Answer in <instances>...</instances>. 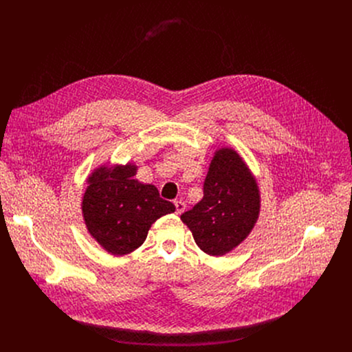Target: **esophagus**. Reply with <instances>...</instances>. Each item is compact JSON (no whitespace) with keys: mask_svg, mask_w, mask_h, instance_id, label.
<instances>
[{"mask_svg":"<svg viewBox=\"0 0 352 352\" xmlns=\"http://www.w3.org/2000/svg\"><path fill=\"white\" fill-rule=\"evenodd\" d=\"M174 205H175V210H177V214H181V213L185 210V204L182 202V200H175Z\"/></svg>","mask_w":352,"mask_h":352,"instance_id":"obj_1","label":"esophagus"}]
</instances>
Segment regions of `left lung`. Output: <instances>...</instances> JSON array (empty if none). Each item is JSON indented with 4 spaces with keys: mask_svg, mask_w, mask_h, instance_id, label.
Listing matches in <instances>:
<instances>
[{
    "mask_svg": "<svg viewBox=\"0 0 352 352\" xmlns=\"http://www.w3.org/2000/svg\"><path fill=\"white\" fill-rule=\"evenodd\" d=\"M259 188L249 168L232 148L216 152L204 197L181 216L195 242L208 255L221 256L238 246L259 217Z\"/></svg>",
    "mask_w": 352,
    "mask_h": 352,
    "instance_id": "8db88e82",
    "label": "left lung"
}]
</instances>
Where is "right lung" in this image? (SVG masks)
Returning a JSON list of instances; mask_svg holds the SVG:
<instances>
[{"label":"right lung","instance_id":"1","mask_svg":"<svg viewBox=\"0 0 352 352\" xmlns=\"http://www.w3.org/2000/svg\"><path fill=\"white\" fill-rule=\"evenodd\" d=\"M136 166L100 167L89 177L82 212L90 235L113 255L139 248L152 224L175 206L155 185L135 178Z\"/></svg>","mask_w":352,"mask_h":352}]
</instances>
